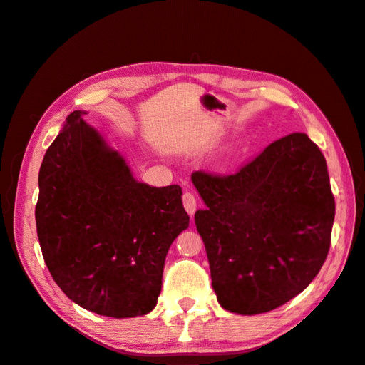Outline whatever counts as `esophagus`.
<instances>
[{"label":"esophagus","instance_id":"esophagus-1","mask_svg":"<svg viewBox=\"0 0 365 365\" xmlns=\"http://www.w3.org/2000/svg\"><path fill=\"white\" fill-rule=\"evenodd\" d=\"M182 204H184L185 212L189 213L190 216H193L195 212H196V197H195V195L190 193V192H185L182 195Z\"/></svg>","mask_w":365,"mask_h":365}]
</instances>
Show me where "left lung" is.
<instances>
[{
    "mask_svg": "<svg viewBox=\"0 0 365 365\" xmlns=\"http://www.w3.org/2000/svg\"><path fill=\"white\" fill-rule=\"evenodd\" d=\"M207 208L195 213L217 302L256 315L289 302L322 269L330 247L335 200L322 150L295 132L237 173L195 172Z\"/></svg>",
    "mask_w": 365,
    "mask_h": 365,
    "instance_id": "1",
    "label": "left lung"
}]
</instances>
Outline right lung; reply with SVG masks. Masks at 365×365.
<instances>
[{"label":"right lung","mask_w":365,"mask_h":365,"mask_svg":"<svg viewBox=\"0 0 365 365\" xmlns=\"http://www.w3.org/2000/svg\"><path fill=\"white\" fill-rule=\"evenodd\" d=\"M85 114L67 117L41 164L42 256L63 294L86 311L146 315L157 306L172 242L190 222L182 190L138 182Z\"/></svg>","instance_id":"obj_1"}]
</instances>
